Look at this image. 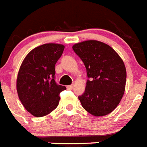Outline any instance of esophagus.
Returning a JSON list of instances; mask_svg holds the SVG:
<instances>
[{
	"label": "esophagus",
	"instance_id": "esophagus-1",
	"mask_svg": "<svg viewBox=\"0 0 147 147\" xmlns=\"http://www.w3.org/2000/svg\"><path fill=\"white\" fill-rule=\"evenodd\" d=\"M73 87H74V85H73V84H72V85L67 86V89H68V90H71V89H72V88H73Z\"/></svg>",
	"mask_w": 147,
	"mask_h": 147
}]
</instances>
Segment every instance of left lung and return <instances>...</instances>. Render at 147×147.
Masks as SVG:
<instances>
[{
  "mask_svg": "<svg viewBox=\"0 0 147 147\" xmlns=\"http://www.w3.org/2000/svg\"><path fill=\"white\" fill-rule=\"evenodd\" d=\"M86 68L85 92L78 96L82 106L94 116L111 113L119 104L126 85L125 64L119 54L108 45L87 40L72 46Z\"/></svg>",
  "mask_w": 147,
  "mask_h": 147,
  "instance_id": "1",
  "label": "left lung"
}]
</instances>
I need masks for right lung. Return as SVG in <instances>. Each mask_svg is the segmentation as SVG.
<instances>
[{
    "mask_svg": "<svg viewBox=\"0 0 147 147\" xmlns=\"http://www.w3.org/2000/svg\"><path fill=\"white\" fill-rule=\"evenodd\" d=\"M64 50L61 44L42 45L29 52L20 67L18 96L24 108L36 117L47 116L57 108L59 94L66 89L55 81V65Z\"/></svg>",
    "mask_w": 147,
    "mask_h": 147,
    "instance_id": "add662e5",
    "label": "right lung"
}]
</instances>
